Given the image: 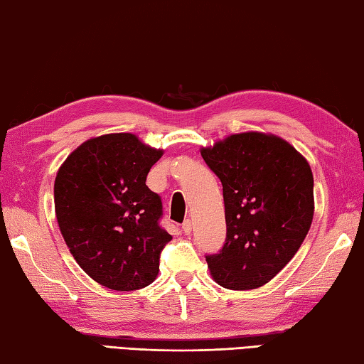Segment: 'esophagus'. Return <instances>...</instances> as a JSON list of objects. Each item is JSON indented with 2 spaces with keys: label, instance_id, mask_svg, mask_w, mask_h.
<instances>
[{
  "label": "esophagus",
  "instance_id": "1",
  "mask_svg": "<svg viewBox=\"0 0 364 364\" xmlns=\"http://www.w3.org/2000/svg\"><path fill=\"white\" fill-rule=\"evenodd\" d=\"M181 229H183V233L189 235V233L192 232V220H191V219H186V220H184L183 225H181Z\"/></svg>",
  "mask_w": 364,
  "mask_h": 364
}]
</instances>
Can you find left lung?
I'll return each instance as SVG.
<instances>
[{
    "mask_svg": "<svg viewBox=\"0 0 364 364\" xmlns=\"http://www.w3.org/2000/svg\"><path fill=\"white\" fill-rule=\"evenodd\" d=\"M223 183L227 238L206 255L210 274L232 290L262 287L303 245L314 218L309 162L274 134L241 132L200 149Z\"/></svg>",
    "mask_w": 364,
    "mask_h": 364,
    "instance_id": "1",
    "label": "left lung"
}]
</instances>
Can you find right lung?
I'll return each instance as SVG.
<instances>
[{
	"mask_svg": "<svg viewBox=\"0 0 364 364\" xmlns=\"http://www.w3.org/2000/svg\"><path fill=\"white\" fill-rule=\"evenodd\" d=\"M164 154L131 132L83 141L55 178V213L75 262L101 286L129 291L149 286L172 235L159 227L161 197L146 175Z\"/></svg>",
	"mask_w": 364,
	"mask_h": 364,
	"instance_id": "add662e5",
	"label": "right lung"
}]
</instances>
